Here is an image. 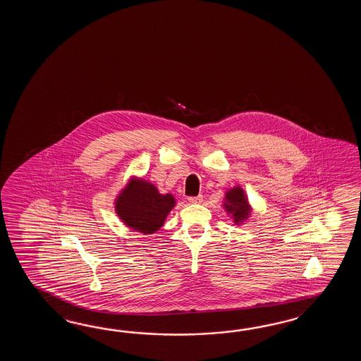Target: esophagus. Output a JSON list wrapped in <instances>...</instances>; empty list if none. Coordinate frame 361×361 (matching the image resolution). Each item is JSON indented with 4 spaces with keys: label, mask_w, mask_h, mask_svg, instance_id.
Wrapping results in <instances>:
<instances>
[{
    "label": "esophagus",
    "mask_w": 361,
    "mask_h": 361,
    "mask_svg": "<svg viewBox=\"0 0 361 361\" xmlns=\"http://www.w3.org/2000/svg\"><path fill=\"white\" fill-rule=\"evenodd\" d=\"M188 201H190L191 204H200V202L202 201V196H201V195H199V196H192V197L188 199Z\"/></svg>",
    "instance_id": "1"
}]
</instances>
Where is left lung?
I'll return each mask as SVG.
<instances>
[{
  "instance_id": "1",
  "label": "left lung",
  "mask_w": 361,
  "mask_h": 361,
  "mask_svg": "<svg viewBox=\"0 0 361 361\" xmlns=\"http://www.w3.org/2000/svg\"><path fill=\"white\" fill-rule=\"evenodd\" d=\"M224 199L226 201L223 202V207L227 213L233 216V222L240 224L249 218L250 207L247 204L245 192L240 185L226 192Z\"/></svg>"
}]
</instances>
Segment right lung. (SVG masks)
I'll use <instances>...</instances> for the list:
<instances>
[{
    "label": "right lung",
    "mask_w": 361,
    "mask_h": 361,
    "mask_svg": "<svg viewBox=\"0 0 361 361\" xmlns=\"http://www.w3.org/2000/svg\"><path fill=\"white\" fill-rule=\"evenodd\" d=\"M174 205L173 195H161L154 184L143 179H131L117 196L115 209L131 230L151 235L161 228Z\"/></svg>",
    "instance_id": "add662e5"
}]
</instances>
